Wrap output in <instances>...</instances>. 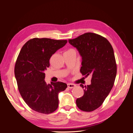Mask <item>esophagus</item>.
<instances>
[{
	"instance_id": "34e87169",
	"label": "esophagus",
	"mask_w": 133,
	"mask_h": 133,
	"mask_svg": "<svg viewBox=\"0 0 133 133\" xmlns=\"http://www.w3.org/2000/svg\"><path fill=\"white\" fill-rule=\"evenodd\" d=\"M75 86H76V85L73 84H70V83H69V84H67V87L70 88V89H72V88H74Z\"/></svg>"
}]
</instances>
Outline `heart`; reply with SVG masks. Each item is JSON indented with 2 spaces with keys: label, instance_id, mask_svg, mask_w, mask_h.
Segmentation results:
<instances>
[{
  "label": "heart",
  "instance_id": "obj_1",
  "mask_svg": "<svg viewBox=\"0 0 133 133\" xmlns=\"http://www.w3.org/2000/svg\"><path fill=\"white\" fill-rule=\"evenodd\" d=\"M70 50H72V49H70Z\"/></svg>",
  "mask_w": 133,
  "mask_h": 133
}]
</instances>
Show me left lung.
<instances>
[{"label":"left lung","instance_id":"left-lung-1","mask_svg":"<svg viewBox=\"0 0 133 133\" xmlns=\"http://www.w3.org/2000/svg\"><path fill=\"white\" fill-rule=\"evenodd\" d=\"M69 42L82 56L80 72L85 77L92 75L90 85H80L84 95L77 98L76 104L83 111H93L102 105L115 82L117 66L113 48L107 39L90 32Z\"/></svg>","mask_w":133,"mask_h":133}]
</instances>
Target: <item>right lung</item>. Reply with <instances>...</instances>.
I'll return each instance as SVG.
<instances>
[{
    "label": "right lung",
    "instance_id": "right-lung-1",
    "mask_svg": "<svg viewBox=\"0 0 133 133\" xmlns=\"http://www.w3.org/2000/svg\"><path fill=\"white\" fill-rule=\"evenodd\" d=\"M67 40L34 38L21 48L15 62L14 74L18 88L23 100L37 112L49 114L58 107L59 92L67 85L62 82L46 84L44 71L49 66V59Z\"/></svg>",
    "mask_w": 133,
    "mask_h": 133
}]
</instances>
